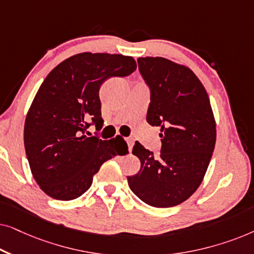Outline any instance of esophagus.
I'll use <instances>...</instances> for the list:
<instances>
[{"label": "esophagus", "mask_w": 254, "mask_h": 254, "mask_svg": "<svg viewBox=\"0 0 254 254\" xmlns=\"http://www.w3.org/2000/svg\"><path fill=\"white\" fill-rule=\"evenodd\" d=\"M126 142H127V144H128V149H129V151H130L131 148H133L134 140H133V138H130V137H127L126 138Z\"/></svg>", "instance_id": "esophagus-1"}]
</instances>
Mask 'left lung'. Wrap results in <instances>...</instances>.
Listing matches in <instances>:
<instances>
[{"label":"left lung","mask_w":254,"mask_h":254,"mask_svg":"<svg viewBox=\"0 0 254 254\" xmlns=\"http://www.w3.org/2000/svg\"><path fill=\"white\" fill-rule=\"evenodd\" d=\"M138 70L150 90L147 121L161 127V154L136 141L141 161L128 176L135 195L149 206L169 208L186 201L202 182L216 142V124L208 93L195 74L164 58H138Z\"/></svg>","instance_id":"obj_1"}]
</instances>
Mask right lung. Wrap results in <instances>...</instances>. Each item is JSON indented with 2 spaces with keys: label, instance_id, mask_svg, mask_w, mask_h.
Wrapping results in <instances>:
<instances>
[{
  "label": "right lung",
  "instance_id": "right-lung-1",
  "mask_svg": "<svg viewBox=\"0 0 254 254\" xmlns=\"http://www.w3.org/2000/svg\"><path fill=\"white\" fill-rule=\"evenodd\" d=\"M135 69L131 57L86 52L62 61L45 78L27 112L24 145L31 172L47 195L62 201L81 196L104 162L126 154L124 138L102 140L86 130L103 127L100 85Z\"/></svg>",
  "mask_w": 254,
  "mask_h": 254
}]
</instances>
